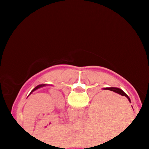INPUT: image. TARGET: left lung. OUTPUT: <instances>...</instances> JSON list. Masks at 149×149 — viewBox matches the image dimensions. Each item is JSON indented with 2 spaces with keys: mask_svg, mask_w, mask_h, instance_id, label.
I'll return each instance as SVG.
<instances>
[{
  "mask_svg": "<svg viewBox=\"0 0 149 149\" xmlns=\"http://www.w3.org/2000/svg\"><path fill=\"white\" fill-rule=\"evenodd\" d=\"M46 85H46V84H41V85H38V86H36V88H34V89H33V90H32V91L30 92L29 95H31V93H32V92H34V91H35V90H37V89H39V88H42V87H44V86H46Z\"/></svg>",
  "mask_w": 149,
  "mask_h": 149,
  "instance_id": "left-lung-1",
  "label": "left lung"
}]
</instances>
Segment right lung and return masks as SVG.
Returning a JSON list of instances; mask_svg holds the SVG:
<instances>
[{"instance_id":"1","label":"right lung","mask_w":149,"mask_h":149,"mask_svg":"<svg viewBox=\"0 0 149 149\" xmlns=\"http://www.w3.org/2000/svg\"><path fill=\"white\" fill-rule=\"evenodd\" d=\"M104 90H111V91H113V92H116V93L119 94V95H122V96L126 97L128 99V100H129V102L131 103V101H130V97H128L127 95H126V94L125 93V92L123 91L122 90H120V88H104Z\"/></svg>"}]
</instances>
